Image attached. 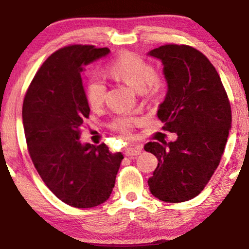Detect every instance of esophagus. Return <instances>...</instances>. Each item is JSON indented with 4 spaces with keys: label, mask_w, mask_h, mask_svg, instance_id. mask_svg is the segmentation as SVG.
Wrapping results in <instances>:
<instances>
[{
    "label": "esophagus",
    "mask_w": 249,
    "mask_h": 249,
    "mask_svg": "<svg viewBox=\"0 0 249 249\" xmlns=\"http://www.w3.org/2000/svg\"><path fill=\"white\" fill-rule=\"evenodd\" d=\"M142 151V146L141 145H129L126 148V151H125V155L127 157H133V156H138L141 153Z\"/></svg>",
    "instance_id": "esophagus-1"
}]
</instances>
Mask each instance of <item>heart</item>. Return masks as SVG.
Masks as SVG:
<instances>
[{
	"label": "heart",
	"mask_w": 249,
	"mask_h": 249,
	"mask_svg": "<svg viewBox=\"0 0 249 249\" xmlns=\"http://www.w3.org/2000/svg\"><path fill=\"white\" fill-rule=\"evenodd\" d=\"M109 74L114 78L127 83L132 88L141 92L147 87L149 91L157 92L161 88V83L156 76L155 68L144 59L132 53L118 55L109 65ZM106 97V86L99 79L92 80L87 90V99L91 108L96 109L104 104ZM136 123L134 118L128 116L118 117L113 123V127L118 132L128 133Z\"/></svg>",
	"instance_id": "1"
}]
</instances>
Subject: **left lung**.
I'll use <instances>...</instances> for the list:
<instances>
[{
	"label": "left lung",
	"instance_id": "1",
	"mask_svg": "<svg viewBox=\"0 0 249 249\" xmlns=\"http://www.w3.org/2000/svg\"><path fill=\"white\" fill-rule=\"evenodd\" d=\"M148 55L162 63L167 83L157 115L177 134L174 142L144 145L159 161L149 190L160 201L185 202L201 193L221 160L231 129L228 96L214 66L195 48L164 45Z\"/></svg>",
	"mask_w": 249,
	"mask_h": 249
}]
</instances>
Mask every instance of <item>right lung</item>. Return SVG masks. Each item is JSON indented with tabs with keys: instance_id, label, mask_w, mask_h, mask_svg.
Masks as SVG:
<instances>
[{
	"instance_id": "right-lung-1",
	"label": "right lung",
	"mask_w": 249,
	"mask_h": 249,
	"mask_svg": "<svg viewBox=\"0 0 249 249\" xmlns=\"http://www.w3.org/2000/svg\"><path fill=\"white\" fill-rule=\"evenodd\" d=\"M110 51L72 45L52 54L35 75L22 106L28 150L38 174L62 202L79 209L106 202L123 155L105 143H82L80 127L90 107L81 73Z\"/></svg>"
}]
</instances>
